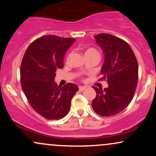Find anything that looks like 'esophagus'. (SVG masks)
Here are the masks:
<instances>
[{"label":"esophagus","mask_w":156,"mask_h":156,"mask_svg":"<svg viewBox=\"0 0 156 156\" xmlns=\"http://www.w3.org/2000/svg\"><path fill=\"white\" fill-rule=\"evenodd\" d=\"M78 88H79V91H80V92H82V91H83L84 89H86V88H87V87H82V86H79V87H78Z\"/></svg>","instance_id":"34e87169"}]
</instances>
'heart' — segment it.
<instances>
[{
    "instance_id": "b5f03b06",
    "label": "heart",
    "mask_w": 156,
    "mask_h": 156,
    "mask_svg": "<svg viewBox=\"0 0 156 156\" xmlns=\"http://www.w3.org/2000/svg\"><path fill=\"white\" fill-rule=\"evenodd\" d=\"M92 52H95V53H98V51H96L95 49H94V48H89L88 50H87V51H86V53H92ZM70 56H71V53H69V54L67 55V62H68V61H69V58H70Z\"/></svg>"
}]
</instances>
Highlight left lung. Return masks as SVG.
Returning <instances> with one entry per match:
<instances>
[{
	"label": "left lung",
	"instance_id": "left-lung-1",
	"mask_svg": "<svg viewBox=\"0 0 156 156\" xmlns=\"http://www.w3.org/2000/svg\"><path fill=\"white\" fill-rule=\"evenodd\" d=\"M104 53L101 79L106 80L108 88L93 87L96 97L92 108L102 117H111L121 112L133 99L138 83L139 66L133 50L125 41L109 34L94 36Z\"/></svg>",
	"mask_w": 156,
	"mask_h": 156
}]
</instances>
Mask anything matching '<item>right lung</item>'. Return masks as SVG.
<instances>
[{
    "label": "right lung",
    "mask_w": 156,
    "mask_h": 156,
    "mask_svg": "<svg viewBox=\"0 0 156 156\" xmlns=\"http://www.w3.org/2000/svg\"><path fill=\"white\" fill-rule=\"evenodd\" d=\"M75 39L55 35L41 37L27 48L20 66L23 92L36 112L47 119H59L70 108L78 91L76 84L61 87L54 81L55 73L64 67V57Z\"/></svg>",
    "instance_id": "1"
}]
</instances>
